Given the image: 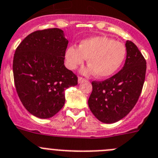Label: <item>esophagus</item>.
<instances>
[{"mask_svg": "<svg viewBox=\"0 0 158 158\" xmlns=\"http://www.w3.org/2000/svg\"><path fill=\"white\" fill-rule=\"evenodd\" d=\"M84 81H86V79H84L83 77L79 76V78H78V82H79V83H83V82Z\"/></svg>", "mask_w": 158, "mask_h": 158, "instance_id": "esophagus-1", "label": "esophagus"}]
</instances>
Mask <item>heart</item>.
<instances>
[{"label": "heart", "instance_id": "b5f03b06", "mask_svg": "<svg viewBox=\"0 0 158 158\" xmlns=\"http://www.w3.org/2000/svg\"><path fill=\"white\" fill-rule=\"evenodd\" d=\"M123 43L107 37H95L82 41L79 47L69 46L65 52L67 67L75 70L83 64L86 59L90 66L83 69L84 74H94L99 78L113 75L121 67L126 57Z\"/></svg>", "mask_w": 158, "mask_h": 158}]
</instances>
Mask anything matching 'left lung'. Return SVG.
Returning <instances> with one entry per match:
<instances>
[{"mask_svg":"<svg viewBox=\"0 0 158 158\" xmlns=\"http://www.w3.org/2000/svg\"><path fill=\"white\" fill-rule=\"evenodd\" d=\"M127 57L123 68L104 81H92L88 106L103 123L112 124L126 116L134 108L142 91L146 61L131 41L126 42Z\"/></svg>","mask_w":158,"mask_h":158,"instance_id":"left-lung-1","label":"left lung"}]
</instances>
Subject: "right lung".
<instances>
[{
    "mask_svg": "<svg viewBox=\"0 0 158 158\" xmlns=\"http://www.w3.org/2000/svg\"><path fill=\"white\" fill-rule=\"evenodd\" d=\"M68 41L58 28L36 30L17 47L13 61L14 84L23 106L38 118L52 117L65 104V90L78 77L64 66Z\"/></svg>",
    "mask_w": 158,
    "mask_h": 158,
    "instance_id": "right-lung-1",
    "label": "right lung"
}]
</instances>
